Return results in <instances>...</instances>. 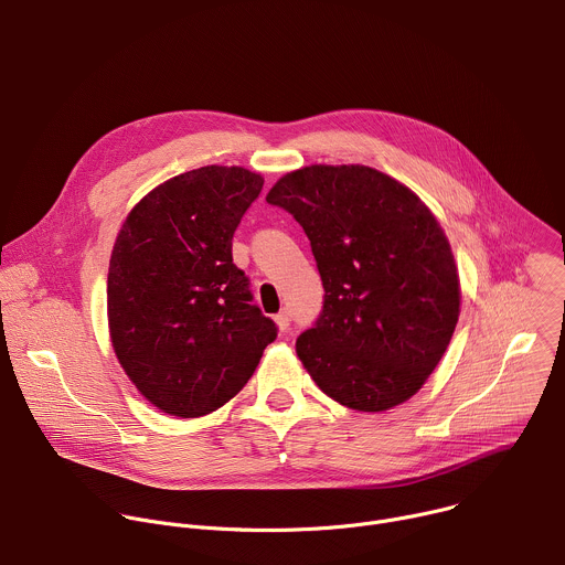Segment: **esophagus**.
Returning <instances> with one entry per match:
<instances>
[{"mask_svg":"<svg viewBox=\"0 0 565 565\" xmlns=\"http://www.w3.org/2000/svg\"><path fill=\"white\" fill-rule=\"evenodd\" d=\"M275 321H277V327H279V331H290V310H281L277 317H275Z\"/></svg>","mask_w":565,"mask_h":565,"instance_id":"34e87169","label":"esophagus"}]
</instances>
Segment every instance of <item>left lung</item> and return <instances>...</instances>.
Wrapping results in <instances>:
<instances>
[{
    "label": "left lung",
    "instance_id": "1",
    "mask_svg": "<svg viewBox=\"0 0 565 565\" xmlns=\"http://www.w3.org/2000/svg\"><path fill=\"white\" fill-rule=\"evenodd\" d=\"M266 201L303 227L324 284V306L295 344L315 384L358 412L418 393L460 312L456 262L427 205L364 166L290 172Z\"/></svg>",
    "mask_w": 565,
    "mask_h": 565
}]
</instances>
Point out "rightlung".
Returning a JSON list of instances; mask_svg holds the SVG:
<instances>
[{
  "label": "right lung",
  "mask_w": 565,
  "mask_h": 565,
  "mask_svg": "<svg viewBox=\"0 0 565 565\" xmlns=\"http://www.w3.org/2000/svg\"><path fill=\"white\" fill-rule=\"evenodd\" d=\"M262 188L244 168L207 166L151 190L122 223L107 277L109 333L125 373L160 412H216L277 338L232 264L234 230Z\"/></svg>",
  "instance_id": "1"
}]
</instances>
